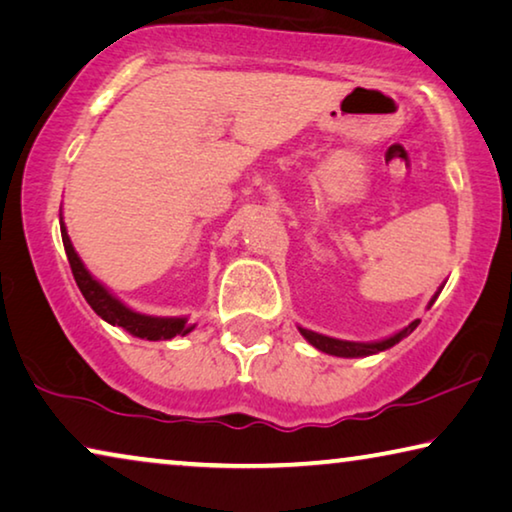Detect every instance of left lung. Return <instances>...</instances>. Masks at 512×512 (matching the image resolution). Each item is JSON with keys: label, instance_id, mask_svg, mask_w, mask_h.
<instances>
[{"label": "left lung", "instance_id": "left-lung-1", "mask_svg": "<svg viewBox=\"0 0 512 512\" xmlns=\"http://www.w3.org/2000/svg\"><path fill=\"white\" fill-rule=\"evenodd\" d=\"M437 298V294H435ZM435 298L431 300V305L435 303ZM419 326V319L412 321L408 328H403L401 332H396V335L387 337V339H380V342H344V339H335V337H326V335H319V332H312V330H305V328H298L300 335H303L307 342H310L314 348H319V351L328 353V355H337V358H364V355H373V353H380V351H387V348H392L394 344H399L403 337H408L412 330Z\"/></svg>", "mask_w": 512, "mask_h": 512}]
</instances>
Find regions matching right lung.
Here are the masks:
<instances>
[{
  "label": "right lung",
  "mask_w": 512,
  "mask_h": 512,
  "mask_svg": "<svg viewBox=\"0 0 512 512\" xmlns=\"http://www.w3.org/2000/svg\"><path fill=\"white\" fill-rule=\"evenodd\" d=\"M61 239L63 248H66L68 262L72 275H75V282L81 294H84L86 303L93 307L97 316H102L104 321L111 323V326H118L127 330L129 335L139 339H150V342H159V339H173L177 335H189V332L196 326H189L184 316H148L129 310L125 303L111 294V291L97 282L91 273L86 271L84 262H81L79 255L72 248V241L68 237L66 225L61 223Z\"/></svg>",
  "instance_id": "1"
}]
</instances>
